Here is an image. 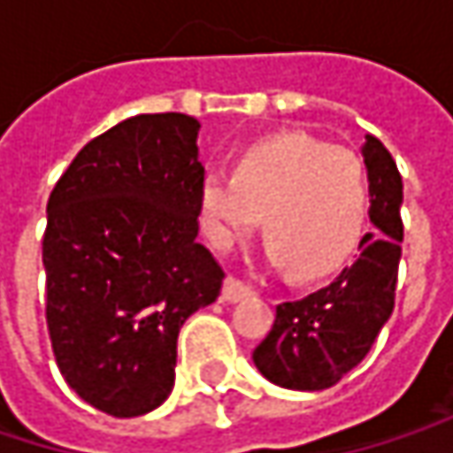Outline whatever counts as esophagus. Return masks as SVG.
<instances>
[{
	"instance_id": "34e87169",
	"label": "esophagus",
	"mask_w": 453,
	"mask_h": 453,
	"mask_svg": "<svg viewBox=\"0 0 453 453\" xmlns=\"http://www.w3.org/2000/svg\"><path fill=\"white\" fill-rule=\"evenodd\" d=\"M251 296V288L249 286H243L241 280H235V278H226V283H223V294H220V299L226 302V304H235V302H243V299H249Z\"/></svg>"
}]
</instances>
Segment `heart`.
<instances>
[{
    "instance_id": "obj_1",
    "label": "heart",
    "mask_w": 453,
    "mask_h": 453,
    "mask_svg": "<svg viewBox=\"0 0 453 453\" xmlns=\"http://www.w3.org/2000/svg\"><path fill=\"white\" fill-rule=\"evenodd\" d=\"M204 230L227 249L265 227L267 259L299 280L338 270L367 220L365 162L341 146L307 136H275L246 149L235 173L210 170L199 191Z\"/></svg>"
}]
</instances>
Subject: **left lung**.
I'll use <instances>...</instances> for the list:
<instances>
[{
  "mask_svg": "<svg viewBox=\"0 0 453 453\" xmlns=\"http://www.w3.org/2000/svg\"><path fill=\"white\" fill-rule=\"evenodd\" d=\"M362 157L375 230L365 233L357 259L325 288L278 304L273 330L251 354L257 370L280 388L322 391L335 386L367 357L394 312L404 238L402 175L391 151L375 136H367Z\"/></svg>",
  "mask_w": 453,
  "mask_h": 453,
  "instance_id": "obj_1",
  "label": "left lung"
}]
</instances>
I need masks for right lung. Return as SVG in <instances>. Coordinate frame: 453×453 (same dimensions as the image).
<instances>
[{
    "mask_svg": "<svg viewBox=\"0 0 453 453\" xmlns=\"http://www.w3.org/2000/svg\"><path fill=\"white\" fill-rule=\"evenodd\" d=\"M199 120L136 115L88 141L46 204V325L65 383L94 409L138 417L175 383L183 322L223 270L196 243Z\"/></svg>",
    "mask_w": 453,
    "mask_h": 453,
    "instance_id": "add662e5",
    "label": "right lung"
}]
</instances>
